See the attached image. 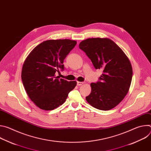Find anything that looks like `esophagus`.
<instances>
[{
  "instance_id": "1",
  "label": "esophagus",
  "mask_w": 151,
  "mask_h": 151,
  "mask_svg": "<svg viewBox=\"0 0 151 151\" xmlns=\"http://www.w3.org/2000/svg\"><path fill=\"white\" fill-rule=\"evenodd\" d=\"M83 83H84V82H79V81L77 82V85H78V86L82 85H83Z\"/></svg>"
}]
</instances>
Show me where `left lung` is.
I'll return each mask as SVG.
<instances>
[{
    "instance_id": "left-lung-1",
    "label": "left lung",
    "mask_w": 151,
    "mask_h": 151,
    "mask_svg": "<svg viewBox=\"0 0 151 151\" xmlns=\"http://www.w3.org/2000/svg\"><path fill=\"white\" fill-rule=\"evenodd\" d=\"M96 69H102L100 81L91 83L86 100L95 108L109 111L116 106L130 88L133 69L124 51L109 38H89L79 45Z\"/></svg>"
}]
</instances>
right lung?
Instances as JSON below:
<instances>
[{
  "instance_id": "1",
  "label": "right lung",
  "mask_w": 151,
  "mask_h": 151,
  "mask_svg": "<svg viewBox=\"0 0 151 151\" xmlns=\"http://www.w3.org/2000/svg\"><path fill=\"white\" fill-rule=\"evenodd\" d=\"M77 42L70 39L47 40L37 45L24 62L21 79L26 91L39 108L53 110L65 102L76 81L59 79L63 61Z\"/></svg>"
}]
</instances>
